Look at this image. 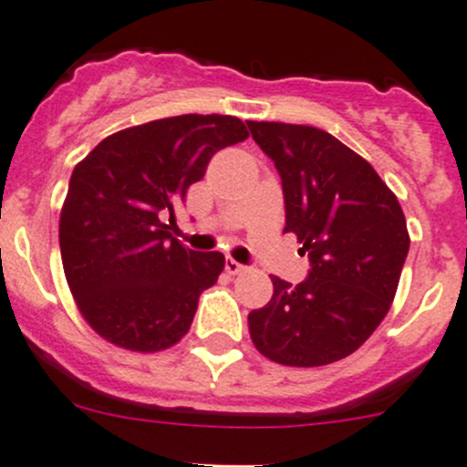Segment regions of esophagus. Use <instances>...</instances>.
I'll return each instance as SVG.
<instances>
[{
    "label": "esophagus",
    "instance_id": "1",
    "mask_svg": "<svg viewBox=\"0 0 467 467\" xmlns=\"http://www.w3.org/2000/svg\"><path fill=\"white\" fill-rule=\"evenodd\" d=\"M225 271H228L230 275H239V273L246 271V266H244V264H239L237 259L225 257Z\"/></svg>",
    "mask_w": 467,
    "mask_h": 467
}]
</instances>
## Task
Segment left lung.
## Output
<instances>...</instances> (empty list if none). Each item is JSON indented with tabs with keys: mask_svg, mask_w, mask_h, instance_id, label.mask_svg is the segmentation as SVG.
I'll return each mask as SVG.
<instances>
[{
	"mask_svg": "<svg viewBox=\"0 0 467 467\" xmlns=\"http://www.w3.org/2000/svg\"><path fill=\"white\" fill-rule=\"evenodd\" d=\"M282 176L286 228L311 259L302 284L271 277L250 311L253 345L286 367H322L360 349L385 320L410 250L407 221L378 171L328 131L248 122Z\"/></svg>",
	"mask_w": 467,
	"mask_h": 467,
	"instance_id": "8db88e82",
	"label": "left lung"
}]
</instances>
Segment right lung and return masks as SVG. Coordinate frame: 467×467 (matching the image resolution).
<instances>
[{"label":"right lung","mask_w":467,"mask_h":467,"mask_svg":"<svg viewBox=\"0 0 467 467\" xmlns=\"http://www.w3.org/2000/svg\"><path fill=\"white\" fill-rule=\"evenodd\" d=\"M246 139L234 116H171L107 136L76 165L60 253L78 311L98 336L154 353L190 331L199 296L217 282L225 257L171 237L174 213L210 159Z\"/></svg>","instance_id":"1"}]
</instances>
